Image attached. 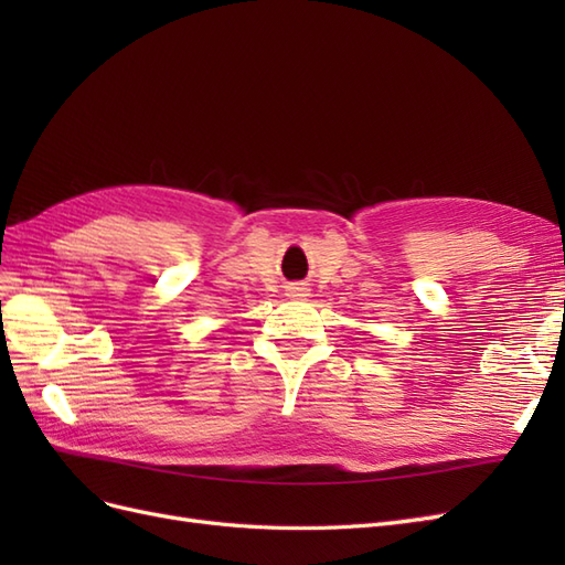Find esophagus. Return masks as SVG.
<instances>
[{
	"instance_id": "34e87169",
	"label": "esophagus",
	"mask_w": 565,
	"mask_h": 565,
	"mask_svg": "<svg viewBox=\"0 0 565 565\" xmlns=\"http://www.w3.org/2000/svg\"><path fill=\"white\" fill-rule=\"evenodd\" d=\"M289 297H309V289H306V287H289Z\"/></svg>"
}]
</instances>
